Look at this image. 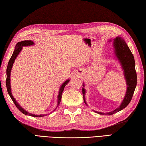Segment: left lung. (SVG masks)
I'll list each match as a JSON object with an SVG mask.
<instances>
[{
  "label": "left lung",
  "instance_id": "1",
  "mask_svg": "<svg viewBox=\"0 0 146 146\" xmlns=\"http://www.w3.org/2000/svg\"><path fill=\"white\" fill-rule=\"evenodd\" d=\"M114 48L116 56L117 57L118 60H119L120 63H121L122 66H123L127 88L126 96H125L121 106L115 110L108 113L107 114L108 115L113 114L118 111L123 110L129 104L132 100V98H133L135 87L137 85V74L135 69L134 58L129 48L124 40L123 38H120V37H117L114 39ZM82 91L83 94V100L84 103L86 104L85 99H84V94H85L86 92L85 90L83 88ZM95 112L100 114H104L103 113H100V112L97 111Z\"/></svg>",
  "mask_w": 146,
  "mask_h": 146
}]
</instances>
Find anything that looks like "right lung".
<instances>
[{
    "label": "right lung",
    "instance_id": "1",
    "mask_svg": "<svg viewBox=\"0 0 146 146\" xmlns=\"http://www.w3.org/2000/svg\"><path fill=\"white\" fill-rule=\"evenodd\" d=\"M34 43L31 40H24V41H22V42H19L15 46V49L13 52L12 55L10 59L9 62L8 63V65L7 68V78H6V86H7V90L8 93L9 94L10 97L11 98L12 100L13 101V103L15 104L16 107L18 108V110H19L20 111H21L23 114H24L25 115H29L30 116H33V117H43L46 116V114H40V115H35V114H32L31 113H29L28 112L26 111L25 110H23V108L20 106V105L18 104V103L15 101V98L13 97L12 93H11V70H12V67L13 65V63L14 62V61L16 58V57L17 56V55L20 52V51L22 50V46H29V45H32ZM69 80H66L65 82H64V83L62 84V86H61L60 91H59V94L58 96V104H57V106H58L60 103L61 99H62V94L63 93V91L64 90V88H65V86L67 84V83L69 82ZM56 110V109H55Z\"/></svg>",
    "mask_w": 146,
    "mask_h": 146
}]
</instances>
